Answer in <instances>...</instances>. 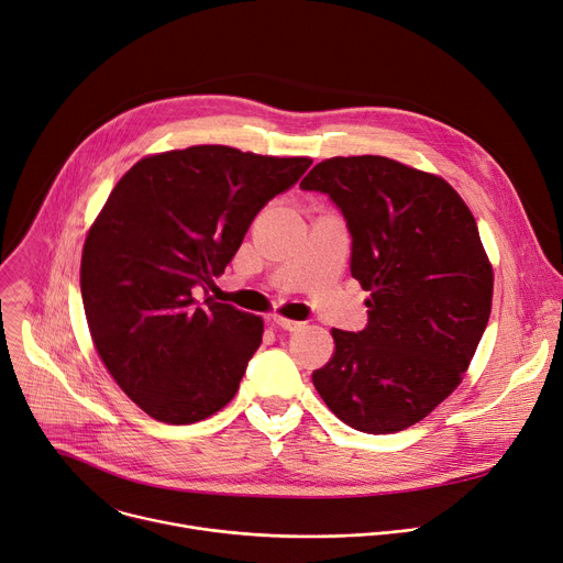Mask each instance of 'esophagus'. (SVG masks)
<instances>
[{"instance_id":"obj_1","label":"esophagus","mask_w":563,"mask_h":563,"mask_svg":"<svg viewBox=\"0 0 563 563\" xmlns=\"http://www.w3.org/2000/svg\"><path fill=\"white\" fill-rule=\"evenodd\" d=\"M272 321L276 323L278 329H283V331H297V329H301V321L285 319V317H280V314H272Z\"/></svg>"}]
</instances>
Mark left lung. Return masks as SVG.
Instances as JSON below:
<instances>
[{
  "label": "left lung",
  "instance_id": "obj_1",
  "mask_svg": "<svg viewBox=\"0 0 563 563\" xmlns=\"http://www.w3.org/2000/svg\"><path fill=\"white\" fill-rule=\"evenodd\" d=\"M301 189L342 212L351 276L369 291L367 327L333 329L314 388L356 431H404L452 395L486 331L493 269L475 217L442 177L376 155L321 162Z\"/></svg>",
  "mask_w": 563,
  "mask_h": 563
}]
</instances>
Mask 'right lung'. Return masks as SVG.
<instances>
[{
	"label": "right lung",
	"mask_w": 563,
	"mask_h": 563,
	"mask_svg": "<svg viewBox=\"0 0 563 563\" xmlns=\"http://www.w3.org/2000/svg\"><path fill=\"white\" fill-rule=\"evenodd\" d=\"M310 164L194 145L136 162L113 187L84 244L81 301L102 363L151 418L191 424L234 397L264 323L196 291Z\"/></svg>",
	"instance_id": "add662e5"
}]
</instances>
